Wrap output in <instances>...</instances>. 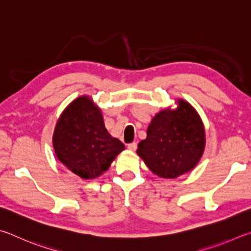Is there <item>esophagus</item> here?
<instances>
[{
  "label": "esophagus",
  "instance_id": "34e87169",
  "mask_svg": "<svg viewBox=\"0 0 251 251\" xmlns=\"http://www.w3.org/2000/svg\"><path fill=\"white\" fill-rule=\"evenodd\" d=\"M137 148H138V144L135 143V142H132V143H129L128 144V149L130 151H135L137 150Z\"/></svg>",
  "mask_w": 251,
  "mask_h": 251
}]
</instances>
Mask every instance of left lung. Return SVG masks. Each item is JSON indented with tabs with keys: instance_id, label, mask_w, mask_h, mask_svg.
I'll return each mask as SVG.
<instances>
[{
	"instance_id": "8db88e82",
	"label": "left lung",
	"mask_w": 251,
	"mask_h": 251,
	"mask_svg": "<svg viewBox=\"0 0 251 251\" xmlns=\"http://www.w3.org/2000/svg\"><path fill=\"white\" fill-rule=\"evenodd\" d=\"M175 102V109L165 108L152 118L147 139L137 150L151 172L162 178H176L190 172L206 146L204 123L196 109L184 99Z\"/></svg>"
}]
</instances>
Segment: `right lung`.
Segmentation results:
<instances>
[{"label":"right lung","instance_id":"obj_1","mask_svg":"<svg viewBox=\"0 0 251 251\" xmlns=\"http://www.w3.org/2000/svg\"><path fill=\"white\" fill-rule=\"evenodd\" d=\"M55 154L82 179L102 175L125 150V144L105 129L101 109L91 97L73 100L58 118L52 134Z\"/></svg>","mask_w":251,"mask_h":251}]
</instances>
